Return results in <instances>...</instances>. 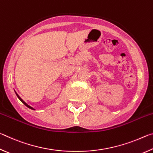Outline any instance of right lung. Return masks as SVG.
Instances as JSON below:
<instances>
[{
  "label": "right lung",
  "instance_id": "1",
  "mask_svg": "<svg viewBox=\"0 0 153 153\" xmlns=\"http://www.w3.org/2000/svg\"><path fill=\"white\" fill-rule=\"evenodd\" d=\"M15 93H16V92H15ZM16 94H17V97L18 98H19V99L21 100V101H22L23 103H24V104L25 105V106H26V107H27L28 108H31V109H33V108L32 107H30V106H29V105H28L27 104H26V103H25L24 101V100H23L22 99V98H21L20 97H19V95H18L17 94V93H16Z\"/></svg>",
  "mask_w": 153,
  "mask_h": 153
}]
</instances>
